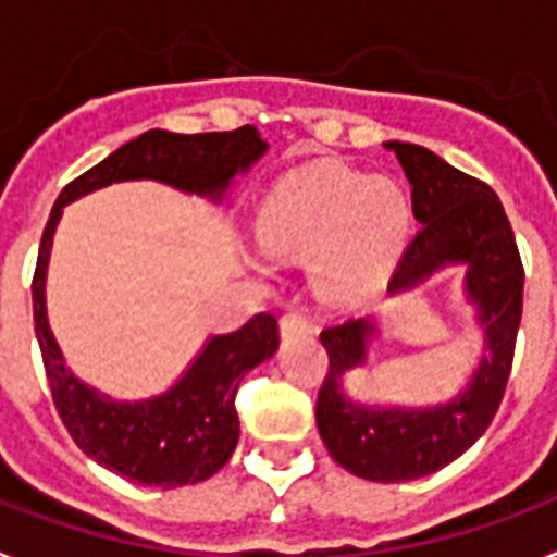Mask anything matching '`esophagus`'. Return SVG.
<instances>
[{
	"label": "esophagus",
	"mask_w": 557,
	"mask_h": 557,
	"mask_svg": "<svg viewBox=\"0 0 557 557\" xmlns=\"http://www.w3.org/2000/svg\"><path fill=\"white\" fill-rule=\"evenodd\" d=\"M280 330L283 335H295V333H312V318L307 312H286L283 321H280Z\"/></svg>",
	"instance_id": "esophagus-1"
}]
</instances>
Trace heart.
I'll return each mask as SVG.
<instances>
[{
  "instance_id": "1",
  "label": "heart",
  "mask_w": 557,
  "mask_h": 557,
  "mask_svg": "<svg viewBox=\"0 0 557 557\" xmlns=\"http://www.w3.org/2000/svg\"><path fill=\"white\" fill-rule=\"evenodd\" d=\"M257 242L277 260H309L318 288L335 300L371 292L400 262L411 203L392 177L318 165L283 177L260 203Z\"/></svg>"
}]
</instances>
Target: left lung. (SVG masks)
I'll list each match as a JSON object with an SVG mask.
<instances>
[{
	"label": "left lung",
	"mask_w": 557,
	"mask_h": 557,
	"mask_svg": "<svg viewBox=\"0 0 557 557\" xmlns=\"http://www.w3.org/2000/svg\"><path fill=\"white\" fill-rule=\"evenodd\" d=\"M411 184V210L420 222L388 295L418 288L432 274L461 265L465 297L476 312L482 356L456 397L432 406L359 403L345 388L347 373L368 364L380 335L376 315L326 326L321 345L330 371L315 406L318 432L330 456L368 482H411L430 476L473 447L491 426L515 362L523 315V262L503 203L487 184L444 163L430 148L385 143Z\"/></svg>",
	"instance_id": "left-lung-1"
}]
</instances>
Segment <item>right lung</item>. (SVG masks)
<instances>
[{"label": "right lung", "instance_id": "add662e5", "mask_svg": "<svg viewBox=\"0 0 557 557\" xmlns=\"http://www.w3.org/2000/svg\"><path fill=\"white\" fill-rule=\"evenodd\" d=\"M265 151L269 143L253 125L222 134H172L154 127L75 177L58 195L46 222L32 300L54 409L87 456L137 485H198L231 461L239 441L236 388L250 368L277 354V318L260 312L233 333L210 335L175 385L154 397L116 400L101 394L66 368L46 312V274L63 207L122 181H157L224 203L236 175H245Z\"/></svg>", "mask_w": 557, "mask_h": 557}]
</instances>
